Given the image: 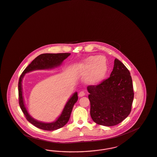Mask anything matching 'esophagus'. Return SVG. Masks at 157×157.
<instances>
[{
  "instance_id": "34e87169",
  "label": "esophagus",
  "mask_w": 157,
  "mask_h": 157,
  "mask_svg": "<svg viewBox=\"0 0 157 157\" xmlns=\"http://www.w3.org/2000/svg\"><path fill=\"white\" fill-rule=\"evenodd\" d=\"M85 93L84 91H80L78 94V96L79 97H82L84 96Z\"/></svg>"
}]
</instances>
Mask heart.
<instances>
[{"instance_id":"heart-1","label":"heart","mask_w":157,"mask_h":157,"mask_svg":"<svg viewBox=\"0 0 157 157\" xmlns=\"http://www.w3.org/2000/svg\"><path fill=\"white\" fill-rule=\"evenodd\" d=\"M108 63L103 56H90L78 66V71L85 75V81L90 85L100 83L108 72Z\"/></svg>"}]
</instances>
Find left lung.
Wrapping results in <instances>:
<instances>
[{
    "label": "left lung",
    "mask_w": 157,
    "mask_h": 157,
    "mask_svg": "<svg viewBox=\"0 0 157 157\" xmlns=\"http://www.w3.org/2000/svg\"><path fill=\"white\" fill-rule=\"evenodd\" d=\"M90 115L97 124L113 126L125 120L132 110L134 98L130 73L117 59L110 77L100 84L89 85Z\"/></svg>",
    "instance_id": "1"
}]
</instances>
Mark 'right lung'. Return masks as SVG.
Here are the masks:
<instances>
[{"label":"right lung","instance_id":"add662e5","mask_svg":"<svg viewBox=\"0 0 157 157\" xmlns=\"http://www.w3.org/2000/svg\"><path fill=\"white\" fill-rule=\"evenodd\" d=\"M71 55L70 53H58V54H42L37 56L32 63L25 69L21 75L18 82V97L19 104L27 120L36 127L47 131L57 130L65 125L69 120L73 107L78 100V93L75 92L66 103L60 116L54 122L45 123L37 121L32 118L27 112L24 105V98L22 91V80L27 73L36 70L51 69L61 64L63 61Z\"/></svg>","mask_w":157,"mask_h":157}]
</instances>
